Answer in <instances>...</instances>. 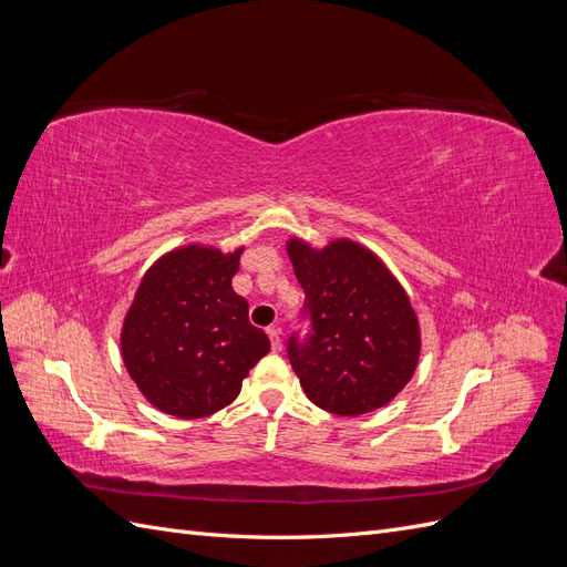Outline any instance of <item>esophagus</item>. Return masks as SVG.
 <instances>
[{"label":"esophagus","mask_w":567,"mask_h":567,"mask_svg":"<svg viewBox=\"0 0 567 567\" xmlns=\"http://www.w3.org/2000/svg\"><path fill=\"white\" fill-rule=\"evenodd\" d=\"M267 333H269V340H271V350L274 352H281L284 342H281V329H279V326H269Z\"/></svg>","instance_id":"obj_1"}]
</instances>
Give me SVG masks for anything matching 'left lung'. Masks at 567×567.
<instances>
[{"label": "left lung", "instance_id": "obj_1", "mask_svg": "<svg viewBox=\"0 0 567 567\" xmlns=\"http://www.w3.org/2000/svg\"><path fill=\"white\" fill-rule=\"evenodd\" d=\"M286 252L312 319L310 336L288 340L307 398L338 416H362L392 402L421 357V326L404 286L352 238L315 248L290 236Z\"/></svg>", "mask_w": 567, "mask_h": 567}]
</instances>
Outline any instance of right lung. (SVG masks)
<instances>
[{
  "instance_id": "obj_1",
  "label": "right lung",
  "mask_w": 567,
  "mask_h": 567,
  "mask_svg": "<svg viewBox=\"0 0 567 567\" xmlns=\"http://www.w3.org/2000/svg\"><path fill=\"white\" fill-rule=\"evenodd\" d=\"M244 250L173 248L136 288L120 329V354L130 379L163 414L203 419L225 409L269 352L267 333L248 321V302L231 288Z\"/></svg>"
}]
</instances>
